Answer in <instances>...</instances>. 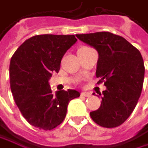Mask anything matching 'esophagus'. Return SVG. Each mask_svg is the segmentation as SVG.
<instances>
[{"label": "esophagus", "mask_w": 148, "mask_h": 148, "mask_svg": "<svg viewBox=\"0 0 148 148\" xmlns=\"http://www.w3.org/2000/svg\"><path fill=\"white\" fill-rule=\"evenodd\" d=\"M90 95H91V93L88 92V91H83L81 93V96H82V97H90Z\"/></svg>", "instance_id": "34e87169"}]
</instances>
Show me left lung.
<instances>
[{
  "instance_id": "obj_1",
  "label": "left lung",
  "mask_w": 148,
  "mask_h": 148,
  "mask_svg": "<svg viewBox=\"0 0 148 148\" xmlns=\"http://www.w3.org/2000/svg\"><path fill=\"white\" fill-rule=\"evenodd\" d=\"M80 41L99 53L96 76L106 90L99 93V108L90 112L99 126L114 128L123 124L133 112L143 87L145 66L139 50L123 37L109 32L76 34Z\"/></svg>"
}]
</instances>
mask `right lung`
Returning <instances> with one entry per match:
<instances>
[{
    "instance_id": "add662e5",
    "label": "right lung",
    "mask_w": 148,
    "mask_h": 148,
    "mask_svg": "<svg viewBox=\"0 0 148 148\" xmlns=\"http://www.w3.org/2000/svg\"><path fill=\"white\" fill-rule=\"evenodd\" d=\"M77 41L75 35L41 34L27 39L10 59V89L22 115L31 125L50 130L66 115L68 103L80 97L75 90L53 94L49 80L58 73L61 59Z\"/></svg>"
}]
</instances>
